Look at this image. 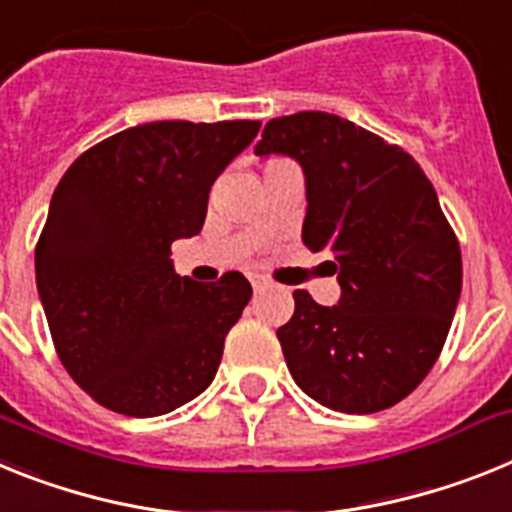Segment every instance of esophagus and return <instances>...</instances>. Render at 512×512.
<instances>
[{
	"instance_id": "esophagus-1",
	"label": "esophagus",
	"mask_w": 512,
	"mask_h": 512,
	"mask_svg": "<svg viewBox=\"0 0 512 512\" xmlns=\"http://www.w3.org/2000/svg\"><path fill=\"white\" fill-rule=\"evenodd\" d=\"M252 288H255V293L265 291V288H268V281H262V278H252Z\"/></svg>"
}]
</instances>
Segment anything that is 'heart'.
Wrapping results in <instances>:
<instances>
[{"mask_svg": "<svg viewBox=\"0 0 512 512\" xmlns=\"http://www.w3.org/2000/svg\"><path fill=\"white\" fill-rule=\"evenodd\" d=\"M275 162H278V159H273V162H268V164H265V167H270V164H275Z\"/></svg>", "mask_w": 512, "mask_h": 512, "instance_id": "1", "label": "heart"}]
</instances>
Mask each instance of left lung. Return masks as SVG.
I'll return each instance as SVG.
<instances>
[{"mask_svg":"<svg viewBox=\"0 0 512 512\" xmlns=\"http://www.w3.org/2000/svg\"><path fill=\"white\" fill-rule=\"evenodd\" d=\"M255 154L301 164V239L332 257L342 288L335 306L293 291L278 330L293 381L330 410H386L438 361L461 296L459 239L433 182L404 149L319 110L265 123Z\"/></svg>","mask_w":512,"mask_h":512,"instance_id":"obj_1","label":"left lung"}]
</instances>
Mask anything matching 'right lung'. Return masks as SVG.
I'll use <instances>...</instances> for the list:
<instances>
[{
    "label": "right lung",
    "mask_w": 512,
    "mask_h": 512,
    "mask_svg": "<svg viewBox=\"0 0 512 512\" xmlns=\"http://www.w3.org/2000/svg\"><path fill=\"white\" fill-rule=\"evenodd\" d=\"M257 131L260 121L126 128L53 190L35 283L61 363L102 407L167 415L216 376L252 286L237 270L180 278L170 247L203 229L211 185Z\"/></svg>",
    "instance_id": "add662e5"
}]
</instances>
